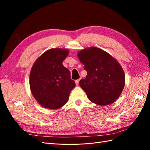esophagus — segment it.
<instances>
[{
    "label": "esophagus",
    "instance_id": "esophagus-1",
    "mask_svg": "<svg viewBox=\"0 0 150 150\" xmlns=\"http://www.w3.org/2000/svg\"><path fill=\"white\" fill-rule=\"evenodd\" d=\"M79 79H77L75 81V83H76V86H78L79 84Z\"/></svg>",
    "mask_w": 150,
    "mask_h": 150
}]
</instances>
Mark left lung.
<instances>
[{"instance_id":"8db88e82","label":"left lung","mask_w":150,"mask_h":150,"mask_svg":"<svg viewBox=\"0 0 150 150\" xmlns=\"http://www.w3.org/2000/svg\"><path fill=\"white\" fill-rule=\"evenodd\" d=\"M87 71L79 86L89 100L98 105H108L119 98L125 84L123 69L114 57L103 50L91 47L78 53Z\"/></svg>"}]
</instances>
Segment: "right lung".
<instances>
[{
  "label": "right lung",
  "instance_id": "right-lung-1",
  "mask_svg": "<svg viewBox=\"0 0 150 150\" xmlns=\"http://www.w3.org/2000/svg\"><path fill=\"white\" fill-rule=\"evenodd\" d=\"M68 54L67 49H49L32 67L29 78L31 93L44 108L56 110L64 106L75 87L69 71L62 64Z\"/></svg>",
  "mask_w": 150,
  "mask_h": 150
}]
</instances>
